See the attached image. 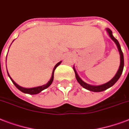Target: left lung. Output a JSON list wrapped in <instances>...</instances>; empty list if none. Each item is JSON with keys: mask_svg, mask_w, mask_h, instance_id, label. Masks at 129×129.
Instances as JSON below:
<instances>
[{"mask_svg": "<svg viewBox=\"0 0 129 129\" xmlns=\"http://www.w3.org/2000/svg\"><path fill=\"white\" fill-rule=\"evenodd\" d=\"M106 31L108 32V35L110 36V37L112 39V41H114V42L116 43V46L118 47V51H119V53H120V66H119V68H118V70L117 72V73L116 74V75L114 76V77L113 78L110 80L109 82H108L106 84H104L99 85V86H92V85L88 84L87 83L84 82V81L82 80V79L79 77V76L77 74L76 71L75 70V68H74V70L75 74H76V78L77 81L78 82V83L81 86H82L83 88H84L86 90H90V91H92V92H102V91H104V90H106V89L110 88L111 86H112L113 85L115 84V83L117 82L119 78L120 77L121 74H122V71H123V68H124V56H123V53H122V51L121 50V48H120V44L118 43V40L116 39H115L114 37V36L112 35V31L110 30V29H106Z\"/></svg>", "mask_w": 129, "mask_h": 129, "instance_id": "8db88e82", "label": "left lung"}]
</instances>
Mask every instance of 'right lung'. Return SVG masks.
Here are the masks:
<instances>
[{"label": "right lung", "mask_w": 129, "mask_h": 129, "mask_svg": "<svg viewBox=\"0 0 129 129\" xmlns=\"http://www.w3.org/2000/svg\"><path fill=\"white\" fill-rule=\"evenodd\" d=\"M61 62V61H59V62L57 63V64L55 66L54 68H53V70L52 75H51V77L50 80L46 84H44V85H43V86H37V87H35V88H23V87H21V86H19V85L17 84V83H15V82L13 80V79L11 78V77H10V75L9 74L8 72H7V73H8V75H9V78H11V81L13 82V83L14 84V85H15V86H16V87H17V88H18V89H19L20 91H21V92H23V93H25V94H38V93H39V92H41L42 90H45V89H46V88H48L49 86H50V85L52 84L53 81V75H54V71H55V70L56 69L57 67L60 64Z\"/></svg>", "instance_id": "add662e5"}]
</instances>
